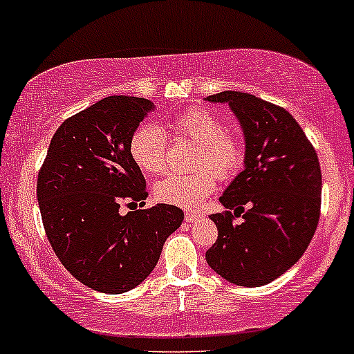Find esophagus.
<instances>
[{
  "instance_id": "34e87169",
  "label": "esophagus",
  "mask_w": 354,
  "mask_h": 354,
  "mask_svg": "<svg viewBox=\"0 0 354 354\" xmlns=\"http://www.w3.org/2000/svg\"><path fill=\"white\" fill-rule=\"evenodd\" d=\"M199 218H201L199 211H192V209H187V211H185V221L187 223L196 221V219H199Z\"/></svg>"
}]
</instances>
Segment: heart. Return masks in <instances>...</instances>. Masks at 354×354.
Wrapping results in <instances>:
<instances>
[{
  "instance_id": "b5f03b06",
  "label": "heart",
  "mask_w": 354,
  "mask_h": 354,
  "mask_svg": "<svg viewBox=\"0 0 354 354\" xmlns=\"http://www.w3.org/2000/svg\"><path fill=\"white\" fill-rule=\"evenodd\" d=\"M167 128L176 136L197 143L191 174H170L155 184V196L165 204L196 207L216 187L214 174L227 178L238 172L245 158V148L236 135L226 131V124L214 113L194 108L169 120ZM133 162L148 174H160L167 167V136L157 124L138 127L130 140Z\"/></svg>"
}]
</instances>
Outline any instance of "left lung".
<instances>
[{
    "mask_svg": "<svg viewBox=\"0 0 354 354\" xmlns=\"http://www.w3.org/2000/svg\"><path fill=\"white\" fill-rule=\"evenodd\" d=\"M204 101L230 106L245 138L243 170L219 203L230 212L209 216L219 234L206 261L239 287H261L299 261L321 211V167L314 147L288 111L248 93L224 91Z\"/></svg>",
    "mask_w": 354,
    "mask_h": 354,
    "instance_id": "1",
    "label": "left lung"
}]
</instances>
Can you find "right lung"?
<instances>
[{
  "instance_id": "add662e5",
  "label": "right lung",
  "mask_w": 354,
  "mask_h": 354,
  "mask_svg": "<svg viewBox=\"0 0 354 354\" xmlns=\"http://www.w3.org/2000/svg\"><path fill=\"white\" fill-rule=\"evenodd\" d=\"M153 109L133 96L94 102L60 124L39 172L37 199L52 248L79 282L102 294L142 283L184 221L172 204L120 212L123 201L148 196L130 140Z\"/></svg>"
}]
</instances>
